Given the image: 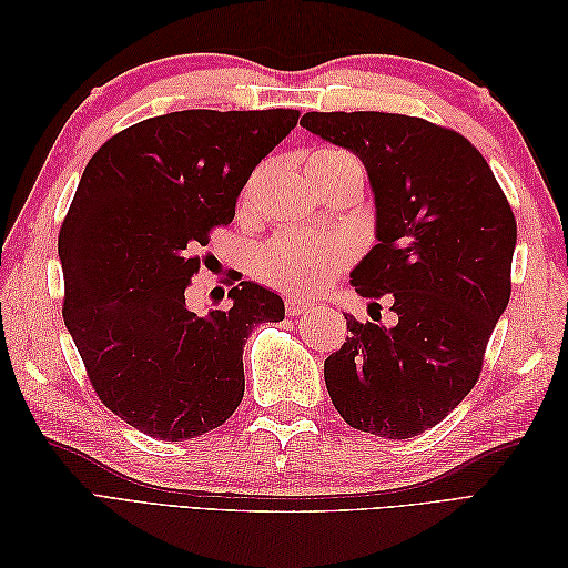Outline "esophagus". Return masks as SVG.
Wrapping results in <instances>:
<instances>
[{
	"label": "esophagus",
	"mask_w": 568,
	"mask_h": 568,
	"mask_svg": "<svg viewBox=\"0 0 568 568\" xmlns=\"http://www.w3.org/2000/svg\"><path fill=\"white\" fill-rule=\"evenodd\" d=\"M307 311H313V303H307L303 298H286V313L288 315H303Z\"/></svg>",
	"instance_id": "34e87169"
}]
</instances>
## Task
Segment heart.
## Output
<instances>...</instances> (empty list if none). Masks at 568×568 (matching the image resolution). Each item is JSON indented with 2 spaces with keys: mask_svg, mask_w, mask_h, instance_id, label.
Here are the masks:
<instances>
[{
  "mask_svg": "<svg viewBox=\"0 0 568 568\" xmlns=\"http://www.w3.org/2000/svg\"><path fill=\"white\" fill-rule=\"evenodd\" d=\"M343 163H357L353 153L343 149H317L307 168L322 170ZM253 192V182L246 186V196ZM355 257V242L343 232L317 234L291 230L272 236L255 255V272L270 286L286 294H317L320 288L332 284Z\"/></svg>",
  "mask_w": 568,
  "mask_h": 568,
  "instance_id": "b5f03b06",
  "label": "heart"
}]
</instances>
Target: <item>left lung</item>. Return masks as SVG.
Returning <instances> with one entry per match:
<instances>
[{"instance_id":"8db88e82","label":"left lung","mask_w":568,"mask_h":568,"mask_svg":"<svg viewBox=\"0 0 568 568\" xmlns=\"http://www.w3.org/2000/svg\"><path fill=\"white\" fill-rule=\"evenodd\" d=\"M301 125L365 163L379 244L351 282L398 315L395 326L346 315L351 336L324 359L326 390L357 432L419 436L484 369L511 296L517 220L480 151L450 128L379 111H313Z\"/></svg>"}]
</instances>
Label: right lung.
Instances as JSON below:
<instances>
[{
	"mask_svg": "<svg viewBox=\"0 0 568 568\" xmlns=\"http://www.w3.org/2000/svg\"><path fill=\"white\" fill-rule=\"evenodd\" d=\"M301 111H175L113 134L84 168L59 232L63 322L113 415L159 440L225 424L244 398V346L284 320L277 294L234 277L227 307L184 291L201 246L234 217L253 168Z\"/></svg>",
	"mask_w": 568,
	"mask_h": 568,
	"instance_id": "right-lung-1",
	"label": "right lung"
}]
</instances>
